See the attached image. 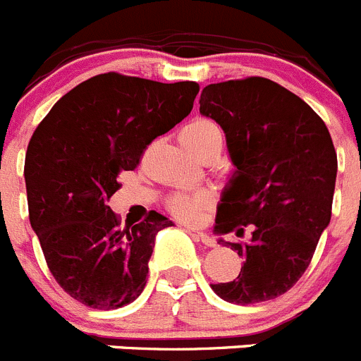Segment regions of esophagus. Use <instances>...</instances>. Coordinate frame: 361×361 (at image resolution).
I'll use <instances>...</instances> for the list:
<instances>
[{"label":"esophagus","instance_id":"1","mask_svg":"<svg viewBox=\"0 0 361 361\" xmlns=\"http://www.w3.org/2000/svg\"><path fill=\"white\" fill-rule=\"evenodd\" d=\"M193 233H195V236L198 238V240L202 241L204 245H207V247H214V245H216V241H214L213 238L209 236V234L204 233V231H193Z\"/></svg>","mask_w":361,"mask_h":361}]
</instances>
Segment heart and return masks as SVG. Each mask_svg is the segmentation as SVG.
Returning <instances> with one entry per match:
<instances>
[{
    "label": "heart",
    "mask_w": 361,
    "mask_h": 361,
    "mask_svg": "<svg viewBox=\"0 0 361 361\" xmlns=\"http://www.w3.org/2000/svg\"><path fill=\"white\" fill-rule=\"evenodd\" d=\"M180 141L191 154H198L206 148L218 147L221 150V135L220 127L209 118H195L190 123L180 128ZM211 200L207 191H197V193H175L166 200V209L173 216L180 220H193L198 209Z\"/></svg>",
    "instance_id": "obj_1"
}]
</instances>
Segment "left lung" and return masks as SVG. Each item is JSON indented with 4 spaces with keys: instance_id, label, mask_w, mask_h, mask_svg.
<instances>
[{
    "instance_id": "obj_1",
    "label": "left lung",
    "mask_w": 361,
    "mask_h": 361,
    "mask_svg": "<svg viewBox=\"0 0 361 361\" xmlns=\"http://www.w3.org/2000/svg\"><path fill=\"white\" fill-rule=\"evenodd\" d=\"M200 112L224 128L238 168L214 231L249 241L227 243L243 257L240 276L211 284L233 304H256L288 292L312 263L331 220L336 150L331 134L306 102L263 77L209 84Z\"/></svg>"
}]
</instances>
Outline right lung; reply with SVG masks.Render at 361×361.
<instances>
[{"mask_svg": "<svg viewBox=\"0 0 361 361\" xmlns=\"http://www.w3.org/2000/svg\"><path fill=\"white\" fill-rule=\"evenodd\" d=\"M198 89L102 73L34 130L25 159L30 224L59 286L89 308H121L143 292L155 234L173 221L150 211L121 227L107 200L148 145L190 114Z\"/></svg>", "mask_w": 361, "mask_h": 361, "instance_id": "add662e5", "label": "right lung"}]
</instances>
